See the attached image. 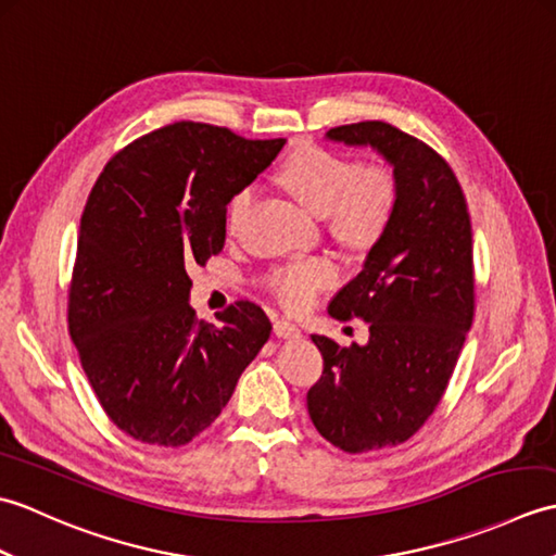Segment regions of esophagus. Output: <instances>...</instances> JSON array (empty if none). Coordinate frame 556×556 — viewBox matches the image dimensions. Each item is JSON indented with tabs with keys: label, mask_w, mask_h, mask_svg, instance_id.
I'll return each mask as SVG.
<instances>
[{
	"label": "esophagus",
	"mask_w": 556,
	"mask_h": 556,
	"mask_svg": "<svg viewBox=\"0 0 556 556\" xmlns=\"http://www.w3.org/2000/svg\"><path fill=\"white\" fill-rule=\"evenodd\" d=\"M275 334L279 339H296V337H301V329L289 320H277L275 323Z\"/></svg>",
	"instance_id": "obj_1"
}]
</instances>
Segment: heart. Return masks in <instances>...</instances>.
Instances as JSON below:
<instances>
[{
	"label": "heart",
	"instance_id": "obj_1",
	"mask_svg": "<svg viewBox=\"0 0 556 556\" xmlns=\"http://www.w3.org/2000/svg\"><path fill=\"white\" fill-rule=\"evenodd\" d=\"M281 186L301 203L329 217V229L351 248H368L382 239L399 203L396 172L387 162L358 164L323 146H305L281 164ZM253 188H241L229 200L227 229L239 231L253 205ZM339 269L329 257L291 260L267 275V289L285 308L303 311L317 293L334 285Z\"/></svg>",
	"mask_w": 556,
	"mask_h": 556
}]
</instances>
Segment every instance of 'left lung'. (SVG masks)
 I'll use <instances>...</instances> for the list:
<instances>
[{
	"label": "left lung",
	"mask_w": 556,
	"mask_h": 556,
	"mask_svg": "<svg viewBox=\"0 0 556 556\" xmlns=\"http://www.w3.org/2000/svg\"><path fill=\"white\" fill-rule=\"evenodd\" d=\"M327 138L370 146L399 179L392 224L329 303L337 320L370 325L368 344L313 334L325 365L308 392L311 420L341 452L363 454L410 440L442 401L473 325V233L456 174L422 140L384 122Z\"/></svg>",
	"instance_id": "8db88e82"
}]
</instances>
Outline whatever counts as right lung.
Returning <instances> with one entry per match:
<instances>
[{"label":"right lung","instance_id":"add662e5","mask_svg":"<svg viewBox=\"0 0 556 556\" xmlns=\"http://www.w3.org/2000/svg\"><path fill=\"white\" fill-rule=\"evenodd\" d=\"M176 122L104 164L80 217L68 334L100 406L138 442L181 446L210 428L271 325L236 301L217 325L188 305V269L222 253L227 205L285 148Z\"/></svg>","mask_w":556,"mask_h":556}]
</instances>
